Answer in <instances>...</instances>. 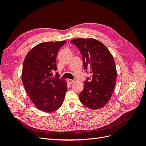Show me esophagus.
Listing matches in <instances>:
<instances>
[{"label":"esophagus","instance_id":"obj_1","mask_svg":"<svg viewBox=\"0 0 146 146\" xmlns=\"http://www.w3.org/2000/svg\"><path fill=\"white\" fill-rule=\"evenodd\" d=\"M68 82L70 84H72V83H73L75 82V80H72V79H68Z\"/></svg>","mask_w":146,"mask_h":146}]
</instances>
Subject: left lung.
<instances>
[{"mask_svg":"<svg viewBox=\"0 0 146 146\" xmlns=\"http://www.w3.org/2000/svg\"><path fill=\"white\" fill-rule=\"evenodd\" d=\"M70 42L80 51L84 69L91 74L79 94L80 102L91 110L102 108L111 98L116 85L117 72L113 56L95 39L77 38Z\"/></svg>","mask_w":146,"mask_h":146,"instance_id":"left-lung-1","label":"left lung"}]
</instances>
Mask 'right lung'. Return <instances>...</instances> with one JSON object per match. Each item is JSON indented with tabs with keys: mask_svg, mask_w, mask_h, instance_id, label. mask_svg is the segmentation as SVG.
Returning a JSON list of instances; mask_svg holds the SVG:
<instances>
[{
	"mask_svg": "<svg viewBox=\"0 0 146 146\" xmlns=\"http://www.w3.org/2000/svg\"><path fill=\"white\" fill-rule=\"evenodd\" d=\"M66 41L42 42L26 55L22 80L30 99L39 110L52 112L63 103L67 85L53 72L57 70L56 57ZM57 73V72H56Z\"/></svg>",
	"mask_w": 146,
	"mask_h": 146,
	"instance_id": "add662e5",
	"label": "right lung"
}]
</instances>
